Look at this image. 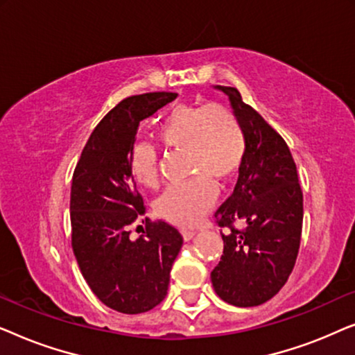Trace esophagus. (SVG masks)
Here are the masks:
<instances>
[{"label": "esophagus", "instance_id": "esophagus-1", "mask_svg": "<svg viewBox=\"0 0 355 355\" xmlns=\"http://www.w3.org/2000/svg\"><path fill=\"white\" fill-rule=\"evenodd\" d=\"M196 234H197V232H196V231H191V230H184V231H182L184 241H191V239H193V237H196Z\"/></svg>", "mask_w": 355, "mask_h": 355}]
</instances>
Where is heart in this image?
I'll return each mask as SVG.
<instances>
[{"mask_svg": "<svg viewBox=\"0 0 355 355\" xmlns=\"http://www.w3.org/2000/svg\"><path fill=\"white\" fill-rule=\"evenodd\" d=\"M163 147L184 150L187 173L196 178L169 186L157 202L158 215L181 227L196 226L216 200L211 179L230 181L241 169L245 135L241 121L221 103L178 105L157 130ZM130 171L140 186H158V153L150 144H137L130 153Z\"/></svg>", "mask_w": 355, "mask_h": 355, "instance_id": "1", "label": "heart"}]
</instances>
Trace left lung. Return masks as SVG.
<instances>
[{
    "mask_svg": "<svg viewBox=\"0 0 355 355\" xmlns=\"http://www.w3.org/2000/svg\"><path fill=\"white\" fill-rule=\"evenodd\" d=\"M227 95L245 135V155L232 196L215 213L225 249L211 271L215 293L236 307H255L279 293L294 268L302 234L304 198L297 169L284 139L242 101ZM236 222L245 226L237 230Z\"/></svg>",
    "mask_w": 355,
    "mask_h": 355,
    "instance_id": "1",
    "label": "left lung"
}]
</instances>
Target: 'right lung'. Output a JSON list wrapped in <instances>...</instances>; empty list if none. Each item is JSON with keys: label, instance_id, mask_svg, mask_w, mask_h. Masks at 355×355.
Here are the masks:
<instances>
[{"label": "right lung", "instance_id": "add662e5", "mask_svg": "<svg viewBox=\"0 0 355 355\" xmlns=\"http://www.w3.org/2000/svg\"><path fill=\"white\" fill-rule=\"evenodd\" d=\"M176 96L152 92L116 105L87 140L72 176V250L94 294L121 313L148 312L166 297L182 247L176 227L148 218L144 234L129 237V226L145 213L130 171L139 124Z\"/></svg>", "mask_w": 355, "mask_h": 355}]
</instances>
